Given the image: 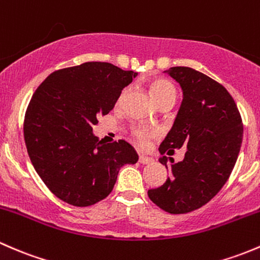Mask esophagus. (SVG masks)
Listing matches in <instances>:
<instances>
[{"mask_svg": "<svg viewBox=\"0 0 260 260\" xmlns=\"http://www.w3.org/2000/svg\"><path fill=\"white\" fill-rule=\"evenodd\" d=\"M152 161H154V160L150 159L148 156H144V155H140V156H139V162H140V164H144V165L151 164Z\"/></svg>", "mask_w": 260, "mask_h": 260, "instance_id": "1", "label": "esophagus"}]
</instances>
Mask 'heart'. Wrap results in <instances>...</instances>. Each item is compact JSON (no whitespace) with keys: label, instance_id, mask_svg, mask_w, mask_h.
Wrapping results in <instances>:
<instances>
[{"label":"heart","instance_id":"heart-1","mask_svg":"<svg viewBox=\"0 0 260 260\" xmlns=\"http://www.w3.org/2000/svg\"><path fill=\"white\" fill-rule=\"evenodd\" d=\"M149 91L151 93L152 99L156 103V105H160V104L165 103V101H175L176 99V89L170 81L165 79H154L149 82ZM127 93V89H124L120 92L119 98L116 100V108L121 106L122 101H124L125 96ZM133 138L135 139L136 143L141 146H145L148 144L154 134L151 131H149L146 127L136 126L133 129Z\"/></svg>","mask_w":260,"mask_h":260}]
</instances>
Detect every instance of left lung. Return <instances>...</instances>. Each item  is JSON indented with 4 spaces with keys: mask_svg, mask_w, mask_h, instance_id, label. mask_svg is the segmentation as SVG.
<instances>
[{
    "mask_svg": "<svg viewBox=\"0 0 260 260\" xmlns=\"http://www.w3.org/2000/svg\"><path fill=\"white\" fill-rule=\"evenodd\" d=\"M164 72L180 84L184 99L159 151H186L183 161L170 159V176L148 195L160 209L185 214L210 202L226 183L242 146L243 122L234 99L215 80L184 66ZM167 159L159 161L168 169Z\"/></svg>",
    "mask_w": 260,
    "mask_h": 260,
    "instance_id": "obj_1",
    "label": "left lung"
}]
</instances>
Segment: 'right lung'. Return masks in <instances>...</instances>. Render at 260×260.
<instances>
[{"instance_id":"obj_1","label":"right lung","mask_w":260,"mask_h":260,"mask_svg":"<svg viewBox=\"0 0 260 260\" xmlns=\"http://www.w3.org/2000/svg\"><path fill=\"white\" fill-rule=\"evenodd\" d=\"M136 72L109 62H85L57 70L37 87L23 121L35 170L58 199L90 207L114 189L120 168L139 156L125 140L104 144L92 134Z\"/></svg>"}]
</instances>
